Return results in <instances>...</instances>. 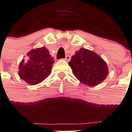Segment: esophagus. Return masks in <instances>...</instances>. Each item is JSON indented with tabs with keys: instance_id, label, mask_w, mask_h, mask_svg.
I'll return each mask as SVG.
<instances>
[{
	"instance_id": "esophagus-1",
	"label": "esophagus",
	"mask_w": 132,
	"mask_h": 132,
	"mask_svg": "<svg viewBox=\"0 0 132 132\" xmlns=\"http://www.w3.org/2000/svg\"><path fill=\"white\" fill-rule=\"evenodd\" d=\"M65 60H66V61H69L70 59H71V56H69V55H66V57H65V59H64Z\"/></svg>"
}]
</instances>
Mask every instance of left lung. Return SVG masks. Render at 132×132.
I'll return each mask as SVG.
<instances>
[{
	"mask_svg": "<svg viewBox=\"0 0 132 132\" xmlns=\"http://www.w3.org/2000/svg\"><path fill=\"white\" fill-rule=\"evenodd\" d=\"M69 65L82 83L88 86L100 84L108 76V67L101 56L94 52L81 48L72 56Z\"/></svg>",
	"mask_w": 132,
	"mask_h": 132,
	"instance_id": "1",
	"label": "left lung"
}]
</instances>
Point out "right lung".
I'll return each mask as SVG.
<instances>
[{"label": "right lung", "mask_w": 132, "mask_h": 132, "mask_svg": "<svg viewBox=\"0 0 132 132\" xmlns=\"http://www.w3.org/2000/svg\"><path fill=\"white\" fill-rule=\"evenodd\" d=\"M27 56L29 59H23L19 64V75L26 82L35 85L50 75L54 61L48 50L44 47L32 50Z\"/></svg>", "instance_id": "right-lung-1"}]
</instances>
